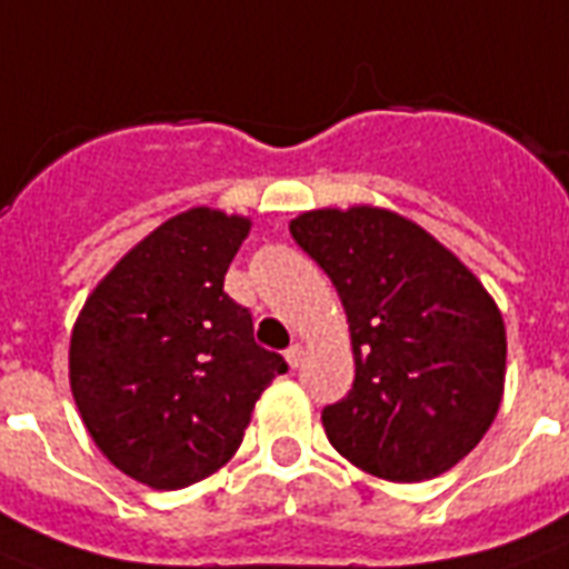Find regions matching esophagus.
I'll use <instances>...</instances> for the list:
<instances>
[{
    "mask_svg": "<svg viewBox=\"0 0 569 569\" xmlns=\"http://www.w3.org/2000/svg\"><path fill=\"white\" fill-rule=\"evenodd\" d=\"M302 355H306V351H302L300 342H297V346H290L288 351H284V360H288L290 370H297V367H300V363H302Z\"/></svg>",
    "mask_w": 569,
    "mask_h": 569,
    "instance_id": "34e87169",
    "label": "esophagus"
}]
</instances>
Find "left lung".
I'll list each match as a JSON object with an SVG mask.
<instances>
[{
	"instance_id": "1",
	"label": "left lung",
	"mask_w": 569,
	"mask_h": 569,
	"mask_svg": "<svg viewBox=\"0 0 569 569\" xmlns=\"http://www.w3.org/2000/svg\"><path fill=\"white\" fill-rule=\"evenodd\" d=\"M290 236L330 276L351 330L355 385L321 412L333 449L391 482L451 470L503 397L506 330L488 290L393 211H306Z\"/></svg>"
}]
</instances>
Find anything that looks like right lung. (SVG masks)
I'll return each instance as SVG.
<instances>
[{"instance_id": "right-lung-1", "label": "right lung", "mask_w": 569, "mask_h": 569, "mask_svg": "<svg viewBox=\"0 0 569 569\" xmlns=\"http://www.w3.org/2000/svg\"><path fill=\"white\" fill-rule=\"evenodd\" d=\"M251 223L190 209L160 223L78 315L69 379L102 455L157 491L206 479L242 446L257 397L288 372L223 293Z\"/></svg>"}]
</instances>
